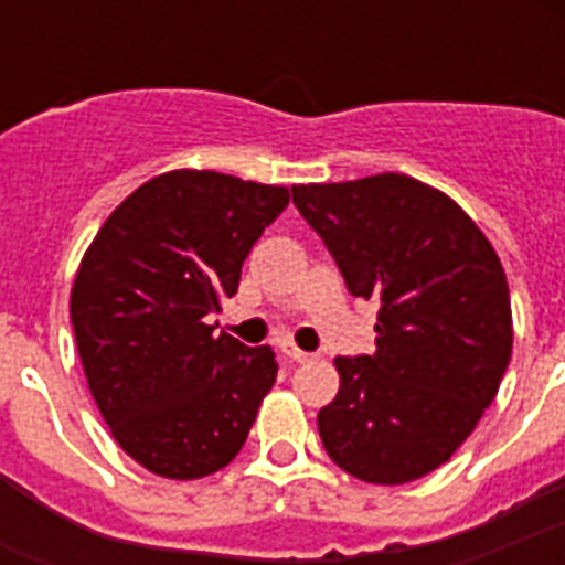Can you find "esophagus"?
<instances>
[{"label": "esophagus", "mask_w": 565, "mask_h": 565, "mask_svg": "<svg viewBox=\"0 0 565 565\" xmlns=\"http://www.w3.org/2000/svg\"><path fill=\"white\" fill-rule=\"evenodd\" d=\"M281 354H284V358H287V361H292V363L310 361V354L301 352L299 345H292V343H281Z\"/></svg>", "instance_id": "34e87169"}]
</instances>
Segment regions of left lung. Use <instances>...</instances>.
Masks as SVG:
<instances>
[{"instance_id":"8db88e82","label":"left lung","mask_w":565,"mask_h":565,"mask_svg":"<svg viewBox=\"0 0 565 565\" xmlns=\"http://www.w3.org/2000/svg\"><path fill=\"white\" fill-rule=\"evenodd\" d=\"M292 204L375 299V354L337 358L340 393L319 411L328 457L381 487L416 481L463 446L513 352L510 290L483 231L446 193L398 172L296 184Z\"/></svg>"}]
</instances>
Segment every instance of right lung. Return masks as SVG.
Listing matches in <instances>:
<instances>
[{"label":"right lung","mask_w":565,"mask_h":565,"mask_svg":"<svg viewBox=\"0 0 565 565\" xmlns=\"http://www.w3.org/2000/svg\"><path fill=\"white\" fill-rule=\"evenodd\" d=\"M290 190L213 170L146 181L110 213L75 273L70 317L84 375L119 448L193 481L246 443L278 363L207 326L234 296Z\"/></svg>","instance_id":"1"}]
</instances>
